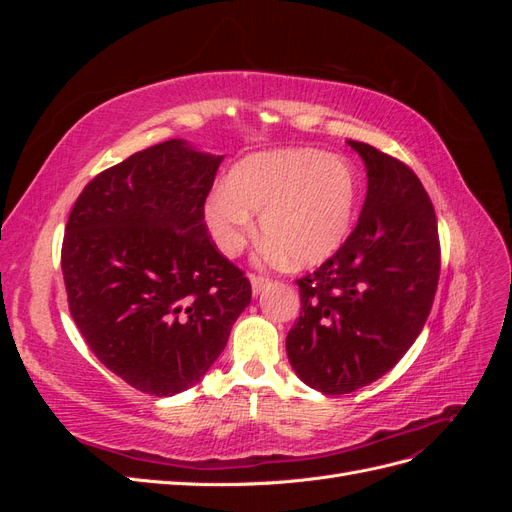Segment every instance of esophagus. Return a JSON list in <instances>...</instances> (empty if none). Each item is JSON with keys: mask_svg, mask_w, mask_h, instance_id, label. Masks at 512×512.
Listing matches in <instances>:
<instances>
[{"mask_svg": "<svg viewBox=\"0 0 512 512\" xmlns=\"http://www.w3.org/2000/svg\"><path fill=\"white\" fill-rule=\"evenodd\" d=\"M250 284H252V294H254V297H258V294L271 284V280H269V277H262V275H250Z\"/></svg>", "mask_w": 512, "mask_h": 512, "instance_id": "esophagus-1", "label": "esophagus"}]
</instances>
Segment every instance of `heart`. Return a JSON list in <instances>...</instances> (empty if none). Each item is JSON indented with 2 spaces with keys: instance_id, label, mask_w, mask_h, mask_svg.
<instances>
[{
  "instance_id": "b5f03b06",
  "label": "heart",
  "mask_w": 512,
  "mask_h": 512,
  "mask_svg": "<svg viewBox=\"0 0 512 512\" xmlns=\"http://www.w3.org/2000/svg\"><path fill=\"white\" fill-rule=\"evenodd\" d=\"M356 211L352 168L314 149H277L230 168L205 203V224L218 250L235 258L254 237V213L269 260L318 267L339 252Z\"/></svg>"
}]
</instances>
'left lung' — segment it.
Masks as SVG:
<instances>
[{
    "label": "left lung",
    "instance_id": "left-lung-1",
    "mask_svg": "<svg viewBox=\"0 0 512 512\" xmlns=\"http://www.w3.org/2000/svg\"><path fill=\"white\" fill-rule=\"evenodd\" d=\"M367 173L352 235L301 280L288 361L307 386L346 395L382 378L421 335L440 277L438 222L423 183L376 147L348 141Z\"/></svg>",
    "mask_w": 512,
    "mask_h": 512
}]
</instances>
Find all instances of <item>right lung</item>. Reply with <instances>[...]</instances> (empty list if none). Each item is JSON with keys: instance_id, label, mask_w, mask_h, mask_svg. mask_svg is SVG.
I'll return each instance as SVG.
<instances>
[{"instance_id": "right-lung-1", "label": "right lung", "mask_w": 512, "mask_h": 512, "mask_svg": "<svg viewBox=\"0 0 512 512\" xmlns=\"http://www.w3.org/2000/svg\"><path fill=\"white\" fill-rule=\"evenodd\" d=\"M224 156L173 138L104 170L76 198L61 247L70 314L100 363L173 397L203 380L252 301L207 235Z\"/></svg>"}]
</instances>
